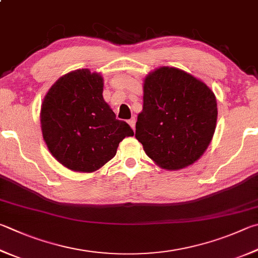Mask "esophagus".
Instances as JSON below:
<instances>
[{
    "label": "esophagus",
    "instance_id": "1",
    "mask_svg": "<svg viewBox=\"0 0 258 258\" xmlns=\"http://www.w3.org/2000/svg\"><path fill=\"white\" fill-rule=\"evenodd\" d=\"M128 125L133 128V131L135 130V118H134V117H132V118L128 120Z\"/></svg>",
    "mask_w": 258,
    "mask_h": 258
}]
</instances>
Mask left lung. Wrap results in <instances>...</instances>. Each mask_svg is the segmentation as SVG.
I'll list each match as a JSON object with an SVG mask.
<instances>
[{"instance_id": "obj_1", "label": "left lung", "mask_w": 258, "mask_h": 258, "mask_svg": "<svg viewBox=\"0 0 258 258\" xmlns=\"http://www.w3.org/2000/svg\"><path fill=\"white\" fill-rule=\"evenodd\" d=\"M217 118V99L207 84L180 69L160 67L144 78L135 138L157 166L179 170L207 151Z\"/></svg>"}]
</instances>
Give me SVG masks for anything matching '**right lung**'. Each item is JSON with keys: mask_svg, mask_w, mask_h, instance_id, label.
I'll list each match as a JSON object with an SVG mask.
<instances>
[{"mask_svg": "<svg viewBox=\"0 0 258 258\" xmlns=\"http://www.w3.org/2000/svg\"><path fill=\"white\" fill-rule=\"evenodd\" d=\"M104 78L89 69L60 77L44 97L40 126L49 152L65 168L95 172L115 157L134 132L102 97Z\"/></svg>", "mask_w": 258, "mask_h": 258, "instance_id": "1", "label": "right lung"}]
</instances>
